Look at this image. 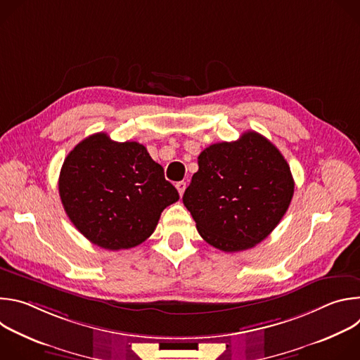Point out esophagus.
Here are the masks:
<instances>
[{"label": "esophagus", "mask_w": 360, "mask_h": 360, "mask_svg": "<svg viewBox=\"0 0 360 360\" xmlns=\"http://www.w3.org/2000/svg\"><path fill=\"white\" fill-rule=\"evenodd\" d=\"M176 189H178V192H179V195L182 196L184 195V192H185V188H186V182H184V181H181V182H176Z\"/></svg>", "instance_id": "esophagus-1"}]
</instances>
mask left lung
I'll return each instance as SVG.
<instances>
[{
  "mask_svg": "<svg viewBox=\"0 0 360 360\" xmlns=\"http://www.w3.org/2000/svg\"><path fill=\"white\" fill-rule=\"evenodd\" d=\"M184 193L199 235L224 252L262 242L281 222L295 182L279 149L255 131L205 148Z\"/></svg>",
  "mask_w": 360,
  "mask_h": 360,
  "instance_id": "1",
  "label": "left lung"
}]
</instances>
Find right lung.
<instances>
[{
	"label": "right lung",
	"mask_w": 360,
	"mask_h": 360,
	"mask_svg": "<svg viewBox=\"0 0 360 360\" xmlns=\"http://www.w3.org/2000/svg\"><path fill=\"white\" fill-rule=\"evenodd\" d=\"M58 189L74 226L108 250L146 240L162 211L179 199L143 145L115 142L104 132L85 138L68 153Z\"/></svg>",
	"instance_id": "obj_1"
}]
</instances>
